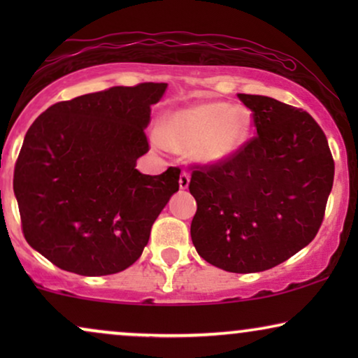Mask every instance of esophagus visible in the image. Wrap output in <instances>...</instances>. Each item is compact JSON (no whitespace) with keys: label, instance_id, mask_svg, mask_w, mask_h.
Listing matches in <instances>:
<instances>
[{"label":"esophagus","instance_id":"1","mask_svg":"<svg viewBox=\"0 0 358 358\" xmlns=\"http://www.w3.org/2000/svg\"><path fill=\"white\" fill-rule=\"evenodd\" d=\"M189 182H190V174L187 173V171H182V173H180V178H179V187L187 189Z\"/></svg>","mask_w":358,"mask_h":358}]
</instances>
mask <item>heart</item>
<instances>
[{
	"mask_svg": "<svg viewBox=\"0 0 358 358\" xmlns=\"http://www.w3.org/2000/svg\"><path fill=\"white\" fill-rule=\"evenodd\" d=\"M251 119L244 109L227 102H205L174 112L164 124L166 143L174 148H194L203 163H217L244 143Z\"/></svg>",
	"mask_w": 358,
	"mask_h": 358,
	"instance_id": "heart-1",
	"label": "heart"
}]
</instances>
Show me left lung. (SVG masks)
Segmentation results:
<instances>
[{
    "label": "left lung",
    "instance_id": "left-lung-1",
    "mask_svg": "<svg viewBox=\"0 0 358 358\" xmlns=\"http://www.w3.org/2000/svg\"><path fill=\"white\" fill-rule=\"evenodd\" d=\"M257 135L228 158L194 164L190 236L199 256L234 273L285 262L320 231L334 182L324 131L306 110L238 94Z\"/></svg>",
    "mask_w": 358,
    "mask_h": 358
}]
</instances>
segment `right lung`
Segmentation results:
<instances>
[{"mask_svg":"<svg viewBox=\"0 0 358 358\" xmlns=\"http://www.w3.org/2000/svg\"><path fill=\"white\" fill-rule=\"evenodd\" d=\"M166 83L114 86L48 107L29 127L13 187L26 241L63 271L110 275L141 256L180 169H135Z\"/></svg>","mask_w":358,"mask_h":358,"instance_id":"1","label":"right lung"}]
</instances>
